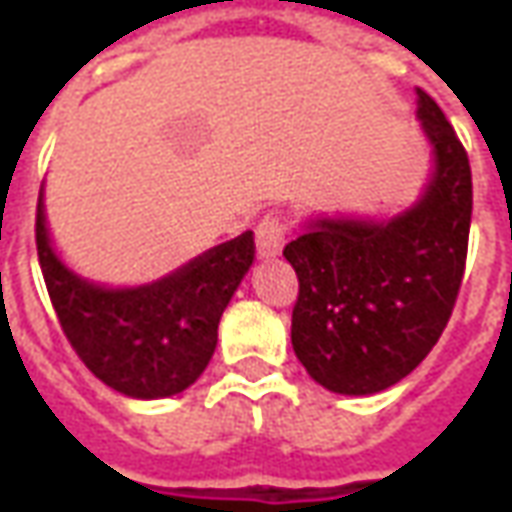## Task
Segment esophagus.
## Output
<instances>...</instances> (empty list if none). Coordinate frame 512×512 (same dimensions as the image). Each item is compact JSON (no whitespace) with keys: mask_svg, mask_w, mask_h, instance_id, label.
Wrapping results in <instances>:
<instances>
[{"mask_svg":"<svg viewBox=\"0 0 512 512\" xmlns=\"http://www.w3.org/2000/svg\"><path fill=\"white\" fill-rule=\"evenodd\" d=\"M288 241V222L279 213H268L263 222L257 224L255 244L260 260H271L282 252V246Z\"/></svg>","mask_w":512,"mask_h":512,"instance_id":"obj_1","label":"esophagus"}]
</instances>
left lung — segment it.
I'll return each mask as SVG.
<instances>
[{
    "label": "left lung",
    "instance_id": "8db88e82",
    "mask_svg": "<svg viewBox=\"0 0 512 512\" xmlns=\"http://www.w3.org/2000/svg\"><path fill=\"white\" fill-rule=\"evenodd\" d=\"M433 169L414 205L392 216H310L285 260L299 301L290 343L312 381L376 395L414 370L450 321L466 266L472 169L436 101L417 90Z\"/></svg>",
    "mask_w": 512,
    "mask_h": 512
}]
</instances>
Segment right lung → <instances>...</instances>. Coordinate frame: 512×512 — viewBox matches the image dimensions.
Listing matches in <instances>:
<instances>
[{"label":"right lung","instance_id":"1","mask_svg":"<svg viewBox=\"0 0 512 512\" xmlns=\"http://www.w3.org/2000/svg\"><path fill=\"white\" fill-rule=\"evenodd\" d=\"M40 186L38 257L51 304L73 351L115 392L161 400L189 389L211 362L219 321L252 268L246 230L145 285H104L73 271L57 252Z\"/></svg>","mask_w":512,"mask_h":512}]
</instances>
